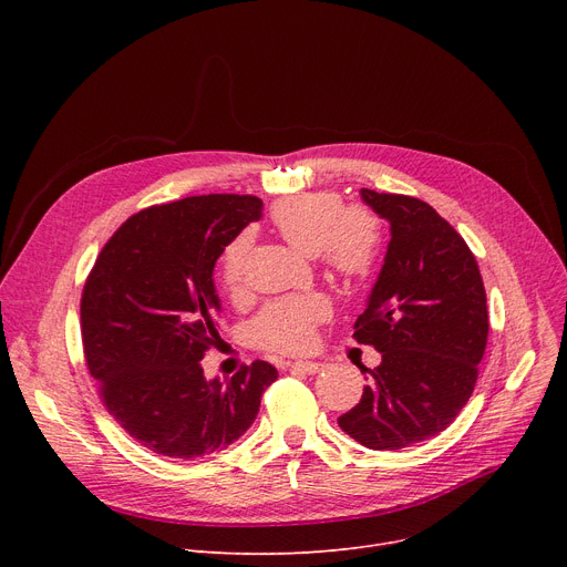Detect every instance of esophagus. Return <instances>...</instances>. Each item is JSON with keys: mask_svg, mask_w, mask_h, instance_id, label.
I'll use <instances>...</instances> for the list:
<instances>
[{"mask_svg": "<svg viewBox=\"0 0 567 567\" xmlns=\"http://www.w3.org/2000/svg\"><path fill=\"white\" fill-rule=\"evenodd\" d=\"M289 368L293 372H303V374H317L321 370V365L315 361H293V363H289Z\"/></svg>", "mask_w": 567, "mask_h": 567, "instance_id": "1", "label": "esophagus"}]
</instances>
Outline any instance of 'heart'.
<instances>
[{"instance_id": "1", "label": "heart", "mask_w": 567, "mask_h": 567, "mask_svg": "<svg viewBox=\"0 0 567 567\" xmlns=\"http://www.w3.org/2000/svg\"><path fill=\"white\" fill-rule=\"evenodd\" d=\"M271 223L285 241L301 255H321L333 271L347 278L365 276L377 259L379 225L365 208H342L336 193H303L278 202ZM248 236L227 246L220 261V280L229 293L244 289ZM329 315V303L317 293L285 296L261 308L250 323V338L268 351L296 353L310 347L315 326Z\"/></svg>"}]
</instances>
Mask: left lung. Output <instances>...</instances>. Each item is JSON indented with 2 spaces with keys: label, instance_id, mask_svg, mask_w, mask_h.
<instances>
[{
  "label": "left lung",
  "instance_id": "left-lung-1",
  "mask_svg": "<svg viewBox=\"0 0 567 567\" xmlns=\"http://www.w3.org/2000/svg\"><path fill=\"white\" fill-rule=\"evenodd\" d=\"M391 241L353 338L381 353L361 402L338 425L372 451H400L449 427L468 402L487 347L478 261L434 208L361 188Z\"/></svg>",
  "mask_w": 567,
  "mask_h": 567
}]
</instances>
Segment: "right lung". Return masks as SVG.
<instances>
[{"label": "right lung", "instance_id": "add662e5", "mask_svg": "<svg viewBox=\"0 0 567 567\" xmlns=\"http://www.w3.org/2000/svg\"><path fill=\"white\" fill-rule=\"evenodd\" d=\"M261 218L252 195H199L148 206L118 227L82 291L89 374L112 419L144 449L195 460L225 451L255 423L278 370L255 361L231 379L204 377L220 342L214 266Z\"/></svg>", "mask_w": 567, "mask_h": 567}]
</instances>
